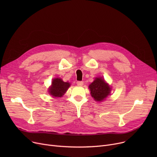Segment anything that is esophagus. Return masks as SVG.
<instances>
[{
	"mask_svg": "<svg viewBox=\"0 0 157 157\" xmlns=\"http://www.w3.org/2000/svg\"><path fill=\"white\" fill-rule=\"evenodd\" d=\"M77 85H78V86H83V81H77Z\"/></svg>",
	"mask_w": 157,
	"mask_h": 157,
	"instance_id": "obj_1",
	"label": "esophagus"
}]
</instances>
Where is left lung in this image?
<instances>
[{
  "label": "left lung",
  "mask_w": 157,
  "mask_h": 157,
  "mask_svg": "<svg viewBox=\"0 0 157 157\" xmlns=\"http://www.w3.org/2000/svg\"><path fill=\"white\" fill-rule=\"evenodd\" d=\"M89 88L92 97L96 101H103L109 95L111 91L110 86L101 78H96L89 85Z\"/></svg>",
  "instance_id": "left-lung-1"
}]
</instances>
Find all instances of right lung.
Here are the masks:
<instances>
[{"instance_id":"right-lung-1","label":"right lung","mask_w":157,"mask_h":157,"mask_svg":"<svg viewBox=\"0 0 157 157\" xmlns=\"http://www.w3.org/2000/svg\"><path fill=\"white\" fill-rule=\"evenodd\" d=\"M52 86L49 89V93L53 97H62L70 86V83L63 82L60 78H55L52 81Z\"/></svg>"}]
</instances>
